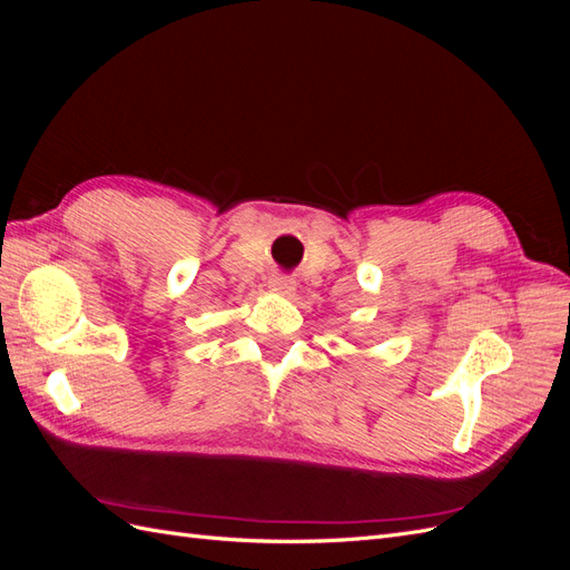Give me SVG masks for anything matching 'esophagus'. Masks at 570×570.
Returning <instances> with one entry per match:
<instances>
[{
	"mask_svg": "<svg viewBox=\"0 0 570 570\" xmlns=\"http://www.w3.org/2000/svg\"><path fill=\"white\" fill-rule=\"evenodd\" d=\"M268 289L275 292V295H292L295 292V281L289 275H271L268 278Z\"/></svg>",
	"mask_w": 570,
	"mask_h": 570,
	"instance_id": "obj_1",
	"label": "esophagus"
}]
</instances>
